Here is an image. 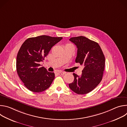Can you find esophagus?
<instances>
[{"label": "esophagus", "instance_id": "obj_1", "mask_svg": "<svg viewBox=\"0 0 127 127\" xmlns=\"http://www.w3.org/2000/svg\"><path fill=\"white\" fill-rule=\"evenodd\" d=\"M65 73L64 72H57V74L58 75H64Z\"/></svg>", "mask_w": 127, "mask_h": 127}]
</instances>
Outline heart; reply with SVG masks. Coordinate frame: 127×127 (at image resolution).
I'll list each match as a JSON object with an SVG mask.
<instances>
[{
	"label": "heart",
	"mask_w": 127,
	"mask_h": 127,
	"mask_svg": "<svg viewBox=\"0 0 127 127\" xmlns=\"http://www.w3.org/2000/svg\"><path fill=\"white\" fill-rule=\"evenodd\" d=\"M69 45V46H71L73 47V46H72V45H70V44H68V45Z\"/></svg>",
	"instance_id": "heart-1"
}]
</instances>
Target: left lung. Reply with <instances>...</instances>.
Returning a JSON list of instances; mask_svg holds the SVG:
<instances>
[{"mask_svg":"<svg viewBox=\"0 0 127 127\" xmlns=\"http://www.w3.org/2000/svg\"><path fill=\"white\" fill-rule=\"evenodd\" d=\"M69 40L77 48L76 63L84 67L82 74L73 73L74 80L69 88L77 94L84 95L94 90L102 80L105 57L98 44L83 37L71 38Z\"/></svg>","mask_w":127,"mask_h":127,"instance_id":"obj_1","label":"left lung"}]
</instances>
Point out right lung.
I'll return each mask as SVG.
<instances>
[{
	"instance_id": "obj_1",
	"label": "right lung",
	"mask_w": 127,
	"mask_h": 127,
	"mask_svg": "<svg viewBox=\"0 0 127 127\" xmlns=\"http://www.w3.org/2000/svg\"><path fill=\"white\" fill-rule=\"evenodd\" d=\"M62 37L42 35L27 39L21 47L16 57V71L25 86L30 91L41 93L48 89L55 78L40 64Z\"/></svg>"
}]
</instances>
